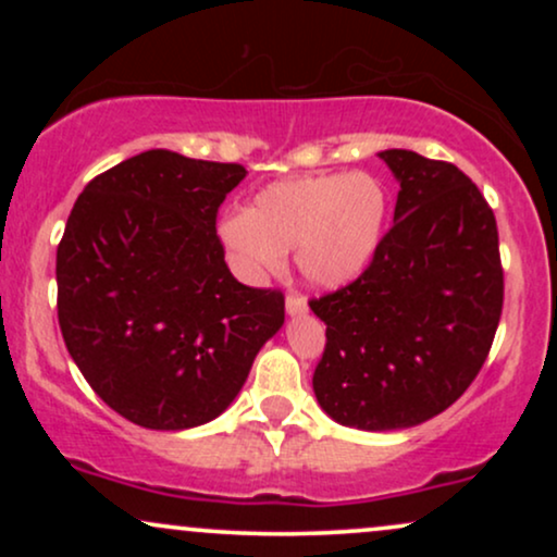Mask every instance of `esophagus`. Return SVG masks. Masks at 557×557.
<instances>
[{"mask_svg":"<svg viewBox=\"0 0 557 557\" xmlns=\"http://www.w3.org/2000/svg\"><path fill=\"white\" fill-rule=\"evenodd\" d=\"M285 311L290 317H300L309 311V304H306V298L298 296V293H290V296L285 298Z\"/></svg>","mask_w":557,"mask_h":557,"instance_id":"1","label":"esophagus"}]
</instances>
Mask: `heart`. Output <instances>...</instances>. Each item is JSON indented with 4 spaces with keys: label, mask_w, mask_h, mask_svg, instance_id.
<instances>
[{
    "label": "heart",
    "mask_w": 557,
    "mask_h": 557,
    "mask_svg": "<svg viewBox=\"0 0 557 557\" xmlns=\"http://www.w3.org/2000/svg\"><path fill=\"white\" fill-rule=\"evenodd\" d=\"M389 194L369 172H332L277 181L261 188L246 212L220 225L238 277L264 283L296 248L309 285L337 290L367 272L387 233Z\"/></svg>",
    "instance_id": "heart-1"
}]
</instances>
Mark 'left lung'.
I'll list each match as a JSON object with an SVG mask.
<instances>
[{
    "label": "left lung",
    "instance_id": "8db88e82",
    "mask_svg": "<svg viewBox=\"0 0 557 557\" xmlns=\"http://www.w3.org/2000/svg\"><path fill=\"white\" fill-rule=\"evenodd\" d=\"M400 183L367 272L311 300L327 324L314 395L343 426L408 430L453 406L490 354L503 311L495 214L456 164L380 151Z\"/></svg>",
    "mask_w": 557,
    "mask_h": 557
}]
</instances>
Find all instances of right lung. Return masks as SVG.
<instances>
[{
    "label": "right lung",
    "instance_id": "1",
    "mask_svg": "<svg viewBox=\"0 0 557 557\" xmlns=\"http://www.w3.org/2000/svg\"><path fill=\"white\" fill-rule=\"evenodd\" d=\"M240 164L151 149L83 188L57 248V317L112 411L177 432L220 417L285 322L280 290L240 285L216 209Z\"/></svg>",
    "mask_w": 557,
    "mask_h": 557
}]
</instances>
